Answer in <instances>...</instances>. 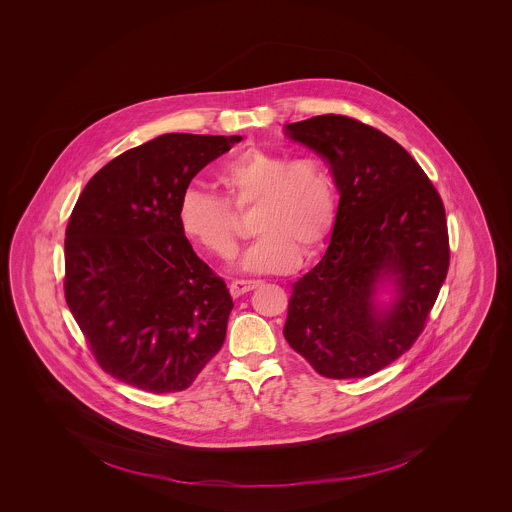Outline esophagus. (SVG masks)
<instances>
[{
	"label": "esophagus",
	"instance_id": "esophagus-1",
	"mask_svg": "<svg viewBox=\"0 0 512 512\" xmlns=\"http://www.w3.org/2000/svg\"><path fill=\"white\" fill-rule=\"evenodd\" d=\"M259 285V281H251V279H234L233 283L229 285V291L233 296H242L253 291Z\"/></svg>",
	"mask_w": 512,
	"mask_h": 512
}]
</instances>
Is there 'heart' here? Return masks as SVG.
I'll return each mask as SVG.
<instances>
[{
	"label": "heart",
	"mask_w": 512,
	"mask_h": 512,
	"mask_svg": "<svg viewBox=\"0 0 512 512\" xmlns=\"http://www.w3.org/2000/svg\"><path fill=\"white\" fill-rule=\"evenodd\" d=\"M225 199L189 187L180 199V227L187 238L221 261L240 246L238 214H253L259 234L242 259L249 272H289L300 253L310 259L328 240L336 219L334 176L315 155L293 157L249 148L217 172Z\"/></svg>",
	"instance_id": "1"
}]
</instances>
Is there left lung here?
<instances>
[{
    "instance_id": "left-lung-1",
    "label": "left lung",
    "mask_w": 512,
    "mask_h": 512,
    "mask_svg": "<svg viewBox=\"0 0 512 512\" xmlns=\"http://www.w3.org/2000/svg\"><path fill=\"white\" fill-rule=\"evenodd\" d=\"M285 133L325 157L340 204L323 259L293 283L283 336L323 377H368L426 326L449 272L445 206L419 163L372 125L323 114ZM385 275L399 298L379 311Z\"/></svg>"
}]
</instances>
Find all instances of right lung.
I'll return each instance as SVG.
<instances>
[{"label": "right lung", "instance_id": "right-lung-1", "mask_svg": "<svg viewBox=\"0 0 512 512\" xmlns=\"http://www.w3.org/2000/svg\"><path fill=\"white\" fill-rule=\"evenodd\" d=\"M240 137L169 133L114 157L65 229L63 291L93 358L131 387H191L221 349L233 298L180 227L197 172Z\"/></svg>", "mask_w": 512, "mask_h": 512}]
</instances>
